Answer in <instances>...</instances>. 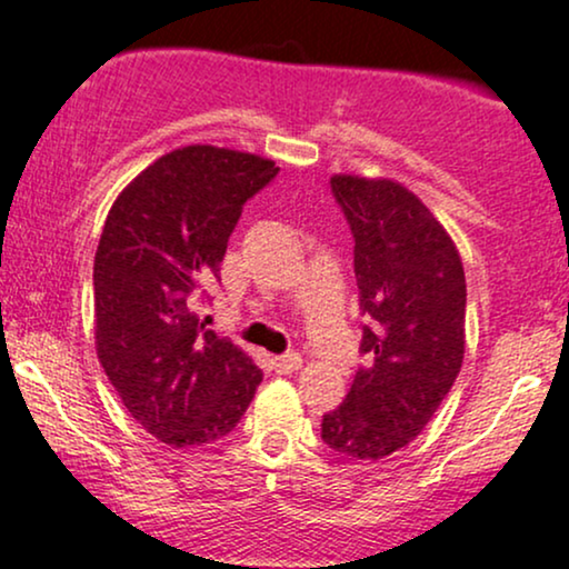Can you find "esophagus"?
<instances>
[{
	"mask_svg": "<svg viewBox=\"0 0 569 569\" xmlns=\"http://www.w3.org/2000/svg\"><path fill=\"white\" fill-rule=\"evenodd\" d=\"M299 367H302V356H299V352H286V356L272 358V369H276L278 375H291V371H297Z\"/></svg>",
	"mask_w": 569,
	"mask_h": 569,
	"instance_id": "esophagus-1",
	"label": "esophagus"
}]
</instances>
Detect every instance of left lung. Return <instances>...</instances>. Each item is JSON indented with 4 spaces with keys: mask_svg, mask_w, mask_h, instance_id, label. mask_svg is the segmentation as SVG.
Instances as JSON below:
<instances>
[{
    "mask_svg": "<svg viewBox=\"0 0 569 569\" xmlns=\"http://www.w3.org/2000/svg\"><path fill=\"white\" fill-rule=\"evenodd\" d=\"M331 194L356 240L369 361L342 407L323 415L321 439L352 460H380L422 433L460 375L466 272L452 238L407 187L339 173Z\"/></svg>",
    "mask_w": 569,
    "mask_h": 569,
    "instance_id": "1",
    "label": "left lung"
}]
</instances>
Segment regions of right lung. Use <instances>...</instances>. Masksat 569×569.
Here are the masks:
<instances>
[{"label":"right lung","instance_id":"obj_1","mask_svg":"<svg viewBox=\"0 0 569 569\" xmlns=\"http://www.w3.org/2000/svg\"><path fill=\"white\" fill-rule=\"evenodd\" d=\"M278 176L234 149H173L122 189L93 264L96 350L126 409L176 449L238 426L262 369L206 329L192 302L219 278L246 200Z\"/></svg>","mask_w":569,"mask_h":569}]
</instances>
